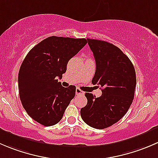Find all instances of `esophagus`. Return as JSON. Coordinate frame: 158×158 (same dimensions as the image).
<instances>
[{
  "label": "esophagus",
  "instance_id": "obj_1",
  "mask_svg": "<svg viewBox=\"0 0 158 158\" xmlns=\"http://www.w3.org/2000/svg\"><path fill=\"white\" fill-rule=\"evenodd\" d=\"M76 95H84V92H82L81 89H79V88L76 89Z\"/></svg>",
  "mask_w": 158,
  "mask_h": 158
}]
</instances>
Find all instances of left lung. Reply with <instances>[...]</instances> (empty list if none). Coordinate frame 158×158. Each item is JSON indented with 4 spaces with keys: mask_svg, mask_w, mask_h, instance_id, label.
<instances>
[{
    "mask_svg": "<svg viewBox=\"0 0 158 158\" xmlns=\"http://www.w3.org/2000/svg\"><path fill=\"white\" fill-rule=\"evenodd\" d=\"M87 40L96 64L92 82L100 86L102 94L95 98L86 92L87 105L80 114L90 127L104 129L118 122L128 111L135 95L136 74L131 60L118 47L106 41Z\"/></svg>",
    "mask_w": 158,
    "mask_h": 158,
    "instance_id": "obj_1",
    "label": "left lung"
}]
</instances>
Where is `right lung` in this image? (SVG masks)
I'll use <instances>...</instances> for the list:
<instances>
[{"label":"right lung","mask_w":158,"mask_h":158,"mask_svg":"<svg viewBox=\"0 0 158 158\" xmlns=\"http://www.w3.org/2000/svg\"><path fill=\"white\" fill-rule=\"evenodd\" d=\"M87 40L49 36L33 47L23 60L18 74L20 101L27 113L44 126H52L63 118L76 95V86H62L69 60Z\"/></svg>","instance_id":"right-lung-1"}]
</instances>
